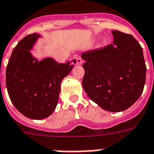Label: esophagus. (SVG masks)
Here are the masks:
<instances>
[{"mask_svg": "<svg viewBox=\"0 0 154 154\" xmlns=\"http://www.w3.org/2000/svg\"><path fill=\"white\" fill-rule=\"evenodd\" d=\"M82 62H83V60H82L81 57L76 58V64H77V65H81Z\"/></svg>", "mask_w": 154, "mask_h": 154, "instance_id": "esophagus-1", "label": "esophagus"}]
</instances>
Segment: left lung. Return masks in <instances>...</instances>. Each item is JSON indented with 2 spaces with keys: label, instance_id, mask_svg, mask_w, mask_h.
<instances>
[{
  "label": "left lung",
  "instance_id": "1",
  "mask_svg": "<svg viewBox=\"0 0 154 154\" xmlns=\"http://www.w3.org/2000/svg\"><path fill=\"white\" fill-rule=\"evenodd\" d=\"M113 42L103 48L83 53L86 94L102 109L121 112L140 98L146 67L142 48L131 35L112 30Z\"/></svg>",
  "mask_w": 154,
  "mask_h": 154
}]
</instances>
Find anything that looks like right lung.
Masks as SVG:
<instances>
[{"instance_id":"add662e5","label":"right lung","mask_w":154,"mask_h":154,"mask_svg":"<svg viewBox=\"0 0 154 154\" xmlns=\"http://www.w3.org/2000/svg\"><path fill=\"white\" fill-rule=\"evenodd\" d=\"M41 35L24 37L14 48L6 70V85L13 105L24 116L42 119L55 110L60 83L74 66L53 58L38 60L30 50ZM75 64L76 60H73Z\"/></svg>"}]
</instances>
